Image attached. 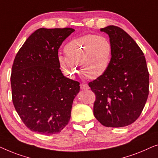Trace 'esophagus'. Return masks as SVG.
Masks as SVG:
<instances>
[{"mask_svg":"<svg viewBox=\"0 0 158 158\" xmlns=\"http://www.w3.org/2000/svg\"><path fill=\"white\" fill-rule=\"evenodd\" d=\"M80 88L81 89H89V86L87 84H83L81 83V84H80Z\"/></svg>","mask_w":158,"mask_h":158,"instance_id":"1","label":"esophagus"}]
</instances>
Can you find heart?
Listing matches in <instances>:
<instances>
[{"label":"heart","mask_w":158,"mask_h":158,"mask_svg":"<svg viewBox=\"0 0 158 158\" xmlns=\"http://www.w3.org/2000/svg\"><path fill=\"white\" fill-rule=\"evenodd\" d=\"M66 56H59L61 67L70 76L77 72L79 64L82 74L89 79H97L107 71L112 56V46L107 38L86 34L75 38L64 48Z\"/></svg>","instance_id":"obj_1"}]
</instances>
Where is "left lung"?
I'll return each instance as SVG.
<instances>
[{
	"label": "left lung",
	"instance_id": "left-lung-1",
	"mask_svg": "<svg viewBox=\"0 0 158 158\" xmlns=\"http://www.w3.org/2000/svg\"><path fill=\"white\" fill-rule=\"evenodd\" d=\"M101 31L110 36L112 56L106 72L89 83L94 93V115L102 125L122 127L136 121L149 94L145 57L134 39L118 26Z\"/></svg>",
	"mask_w": 158,
	"mask_h": 158
}]
</instances>
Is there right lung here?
<instances>
[{"mask_svg": "<svg viewBox=\"0 0 158 158\" xmlns=\"http://www.w3.org/2000/svg\"><path fill=\"white\" fill-rule=\"evenodd\" d=\"M74 29L39 28L15 55L10 84L12 101L27 127L44 135L61 132L71 117L80 83L61 73L58 52Z\"/></svg>", "mask_w": 158, "mask_h": 158, "instance_id": "obj_1", "label": "right lung"}]
</instances>
